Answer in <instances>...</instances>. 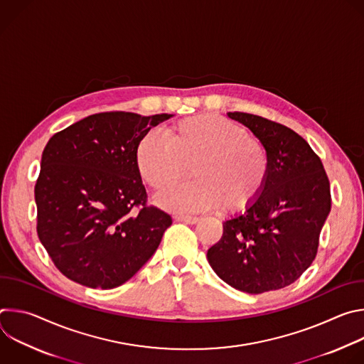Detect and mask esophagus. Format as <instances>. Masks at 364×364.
I'll return each mask as SVG.
<instances>
[{"instance_id":"1","label":"esophagus","mask_w":364,"mask_h":364,"mask_svg":"<svg viewBox=\"0 0 364 364\" xmlns=\"http://www.w3.org/2000/svg\"><path fill=\"white\" fill-rule=\"evenodd\" d=\"M177 222H184V223H188V225H194L197 223L200 219L196 218V216H176L174 218Z\"/></svg>"}]
</instances>
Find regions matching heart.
<instances>
[{
    "instance_id": "obj_1",
    "label": "heart",
    "mask_w": 364,
    "mask_h": 364,
    "mask_svg": "<svg viewBox=\"0 0 364 364\" xmlns=\"http://www.w3.org/2000/svg\"><path fill=\"white\" fill-rule=\"evenodd\" d=\"M135 166L144 183L157 191L180 183L190 167L194 181L159 196V204L167 210L196 213L219 205L223 213H240L261 196L269 155L240 125L203 114L173 122L166 138L157 132L141 136Z\"/></svg>"
}]
</instances>
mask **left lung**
<instances>
[{"mask_svg":"<svg viewBox=\"0 0 364 364\" xmlns=\"http://www.w3.org/2000/svg\"><path fill=\"white\" fill-rule=\"evenodd\" d=\"M228 117L265 145L269 174L249 209L223 222V235L207 250V261L235 289H281L295 282L317 255L331 210L328 177L318 155L292 129L245 112Z\"/></svg>","mask_w":364,"mask_h":364,"instance_id":"1","label":"left lung"}]
</instances>
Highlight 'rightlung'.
<instances>
[{
	"instance_id": "add662e5",
	"label": "right lung",
	"mask_w": 364,
	"mask_h": 364,
	"mask_svg": "<svg viewBox=\"0 0 364 364\" xmlns=\"http://www.w3.org/2000/svg\"><path fill=\"white\" fill-rule=\"evenodd\" d=\"M171 117L102 112L48 139L34 187L37 233L69 279L89 288H117L157 250L173 220L146 205L135 146Z\"/></svg>"
}]
</instances>
